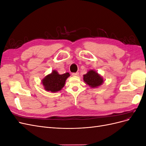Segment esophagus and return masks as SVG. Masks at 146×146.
I'll use <instances>...</instances> for the list:
<instances>
[{
	"label": "esophagus",
	"instance_id": "34e87169",
	"mask_svg": "<svg viewBox=\"0 0 146 146\" xmlns=\"http://www.w3.org/2000/svg\"><path fill=\"white\" fill-rule=\"evenodd\" d=\"M72 76H78V75H79V73L78 72H75V73H72Z\"/></svg>",
	"mask_w": 146,
	"mask_h": 146
}]
</instances>
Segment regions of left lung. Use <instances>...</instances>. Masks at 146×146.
Segmentation results:
<instances>
[{"label":"left lung","instance_id":"1","mask_svg":"<svg viewBox=\"0 0 146 146\" xmlns=\"http://www.w3.org/2000/svg\"><path fill=\"white\" fill-rule=\"evenodd\" d=\"M83 80L91 88H97L104 83V79L94 70H90L83 75Z\"/></svg>","mask_w":146,"mask_h":146}]
</instances>
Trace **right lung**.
<instances>
[{
  "instance_id": "obj_1",
  "label": "right lung",
  "mask_w": 146,
  "mask_h": 146,
  "mask_svg": "<svg viewBox=\"0 0 146 146\" xmlns=\"http://www.w3.org/2000/svg\"><path fill=\"white\" fill-rule=\"evenodd\" d=\"M70 76L68 72L59 74L54 70L51 74L47 75L42 80V85L47 91L55 92L60 91L64 87L66 79Z\"/></svg>"
}]
</instances>
